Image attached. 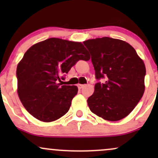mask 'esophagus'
<instances>
[{
  "mask_svg": "<svg viewBox=\"0 0 158 158\" xmlns=\"http://www.w3.org/2000/svg\"><path fill=\"white\" fill-rule=\"evenodd\" d=\"M85 86V85H81V84H79V85H78V87H79V89H81V88H84Z\"/></svg>",
  "mask_w": 158,
  "mask_h": 158,
  "instance_id": "obj_1",
  "label": "esophagus"
}]
</instances>
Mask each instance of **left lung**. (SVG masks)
I'll return each mask as SVG.
<instances>
[{
    "label": "left lung",
    "mask_w": 158,
    "mask_h": 158,
    "mask_svg": "<svg viewBox=\"0 0 158 158\" xmlns=\"http://www.w3.org/2000/svg\"><path fill=\"white\" fill-rule=\"evenodd\" d=\"M91 55L97 79L106 81L94 86L88 99L90 110L108 121L127 117L145 91L146 67L135 48L120 39L97 38L83 41Z\"/></svg>",
    "instance_id": "1"
}]
</instances>
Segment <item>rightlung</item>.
I'll return each instance as SVG.
<instances>
[{
    "label": "right lung",
    "instance_id": "add662e5",
    "mask_svg": "<svg viewBox=\"0 0 158 158\" xmlns=\"http://www.w3.org/2000/svg\"><path fill=\"white\" fill-rule=\"evenodd\" d=\"M90 59L88 50L78 41L50 38L32 45L16 70L18 95L23 107L42 122L63 117L70 109L78 88L61 85L62 75L79 60Z\"/></svg>",
    "mask_w": 158,
    "mask_h": 158
}]
</instances>
